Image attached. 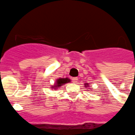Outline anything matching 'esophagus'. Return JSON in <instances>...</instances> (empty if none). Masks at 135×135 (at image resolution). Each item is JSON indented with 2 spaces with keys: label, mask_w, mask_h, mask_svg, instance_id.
<instances>
[{
  "label": "esophagus",
  "mask_w": 135,
  "mask_h": 135,
  "mask_svg": "<svg viewBox=\"0 0 135 135\" xmlns=\"http://www.w3.org/2000/svg\"><path fill=\"white\" fill-rule=\"evenodd\" d=\"M72 81L74 83H77L78 82V78H73L72 79Z\"/></svg>",
  "instance_id": "1"
}]
</instances>
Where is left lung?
<instances>
[{
  "label": "left lung",
  "mask_w": 135,
  "mask_h": 135,
  "mask_svg": "<svg viewBox=\"0 0 135 135\" xmlns=\"http://www.w3.org/2000/svg\"><path fill=\"white\" fill-rule=\"evenodd\" d=\"M84 86H85L86 88H88V84H85V85H84Z\"/></svg>",
  "instance_id": "8db88e82"
}]
</instances>
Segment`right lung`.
<instances>
[{
	"instance_id": "right-lung-1",
	"label": "right lung",
	"mask_w": 135,
	"mask_h": 135,
	"mask_svg": "<svg viewBox=\"0 0 135 135\" xmlns=\"http://www.w3.org/2000/svg\"><path fill=\"white\" fill-rule=\"evenodd\" d=\"M70 81H71V80L69 78H59V79H56L54 85L51 86V88L52 89H57V88H60L61 86H63L66 83H69Z\"/></svg>"
}]
</instances>
